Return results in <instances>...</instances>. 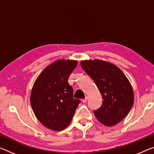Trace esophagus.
<instances>
[{"mask_svg":"<svg viewBox=\"0 0 154 154\" xmlns=\"http://www.w3.org/2000/svg\"><path fill=\"white\" fill-rule=\"evenodd\" d=\"M88 97H86L85 99H82V102H83V103H86V101H88Z\"/></svg>","mask_w":154,"mask_h":154,"instance_id":"34e87169","label":"esophagus"}]
</instances>
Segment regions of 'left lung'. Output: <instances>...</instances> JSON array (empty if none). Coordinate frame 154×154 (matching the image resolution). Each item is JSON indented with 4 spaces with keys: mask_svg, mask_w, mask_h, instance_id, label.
I'll return each instance as SVG.
<instances>
[{
    "mask_svg": "<svg viewBox=\"0 0 154 154\" xmlns=\"http://www.w3.org/2000/svg\"><path fill=\"white\" fill-rule=\"evenodd\" d=\"M83 70L93 79L103 102L94 114L100 123L113 126L123 120L134 103L133 90L128 78L115 65L105 61H82Z\"/></svg>",
    "mask_w": 154,
    "mask_h": 154,
    "instance_id": "left-lung-1",
    "label": "left lung"
}]
</instances>
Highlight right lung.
<instances>
[{
    "label": "right lung",
    "instance_id": "add662e5",
    "mask_svg": "<svg viewBox=\"0 0 154 154\" xmlns=\"http://www.w3.org/2000/svg\"><path fill=\"white\" fill-rule=\"evenodd\" d=\"M77 61L57 60L46 67L34 83L30 101L35 116L50 130H64L71 121L80 100L74 99L68 77Z\"/></svg>",
    "mask_w": 154,
    "mask_h": 154
}]
</instances>
